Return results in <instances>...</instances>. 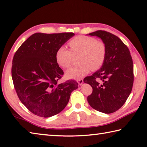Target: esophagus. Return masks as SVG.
Wrapping results in <instances>:
<instances>
[{
	"mask_svg": "<svg viewBox=\"0 0 147 147\" xmlns=\"http://www.w3.org/2000/svg\"><path fill=\"white\" fill-rule=\"evenodd\" d=\"M77 82H78V84L79 85H82L83 84V83H84V80H83L82 79L78 80H77Z\"/></svg>",
	"mask_w": 147,
	"mask_h": 147,
	"instance_id": "1",
	"label": "esophagus"
}]
</instances>
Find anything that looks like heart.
Returning <instances> with one entry per match:
<instances>
[{
    "label": "heart",
    "instance_id": "obj_1",
    "mask_svg": "<svg viewBox=\"0 0 147 147\" xmlns=\"http://www.w3.org/2000/svg\"><path fill=\"white\" fill-rule=\"evenodd\" d=\"M71 51L65 46H61L55 54L56 62L62 68H68L73 62V55L79 53L78 65L66 71L69 79H79L92 70L99 69L103 64L105 57V46L103 42L97 41L92 37L78 36L69 42Z\"/></svg>",
    "mask_w": 147,
    "mask_h": 147
}]
</instances>
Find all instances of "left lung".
I'll return each instance as SVG.
<instances>
[{
    "label": "left lung",
    "mask_w": 147,
    "mask_h": 147,
    "mask_svg": "<svg viewBox=\"0 0 147 147\" xmlns=\"http://www.w3.org/2000/svg\"><path fill=\"white\" fill-rule=\"evenodd\" d=\"M87 35L101 38L106 50L101 68L84 80L92 88L88 103L101 113H114L123 105L132 91L134 69L130 51L121 39L109 32L100 30Z\"/></svg>",
    "instance_id": "8db88e82"
}]
</instances>
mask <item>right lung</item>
<instances>
[{
    "label": "right lung",
    "instance_id": "right-lung-1",
    "mask_svg": "<svg viewBox=\"0 0 147 147\" xmlns=\"http://www.w3.org/2000/svg\"><path fill=\"white\" fill-rule=\"evenodd\" d=\"M74 35L73 33H36L26 40L13 57L11 75L18 97L29 111L49 118L63 110L76 81L58 84L63 74L56 62L57 49Z\"/></svg>",
    "mask_w": 147,
    "mask_h": 147
}]
</instances>
